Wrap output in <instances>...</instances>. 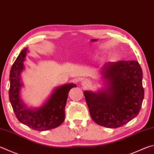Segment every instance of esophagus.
I'll return each instance as SVG.
<instances>
[{
  "mask_svg": "<svg viewBox=\"0 0 154 154\" xmlns=\"http://www.w3.org/2000/svg\"><path fill=\"white\" fill-rule=\"evenodd\" d=\"M82 84L83 85V86H87L89 84V81L88 80V79H84L82 81Z\"/></svg>",
  "mask_w": 154,
  "mask_h": 154,
  "instance_id": "34e87169",
  "label": "esophagus"
}]
</instances>
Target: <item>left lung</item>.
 I'll list each match as a JSON object with an SVG mask.
<instances>
[{
  "label": "left lung",
  "instance_id": "1",
  "mask_svg": "<svg viewBox=\"0 0 154 154\" xmlns=\"http://www.w3.org/2000/svg\"><path fill=\"white\" fill-rule=\"evenodd\" d=\"M103 87L83 92L94 121L118 128L138 115L144 98L143 72L136 60L106 63L100 69Z\"/></svg>",
  "mask_w": 154,
  "mask_h": 154
}]
</instances>
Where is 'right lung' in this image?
<instances>
[{"mask_svg":"<svg viewBox=\"0 0 154 154\" xmlns=\"http://www.w3.org/2000/svg\"><path fill=\"white\" fill-rule=\"evenodd\" d=\"M29 50H21L11 67L9 80V100L17 118L21 123L36 131H47L60 126L65 121V109L70 89L76 88L73 83L54 88L50 96L38 107L29 106L21 98L24 87L22 74L26 70V57Z\"/></svg>","mask_w":154,"mask_h":154,"instance_id":"add662e5","label":"right lung"}]
</instances>
